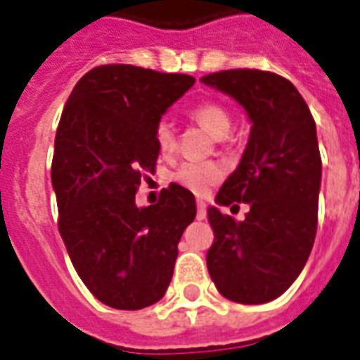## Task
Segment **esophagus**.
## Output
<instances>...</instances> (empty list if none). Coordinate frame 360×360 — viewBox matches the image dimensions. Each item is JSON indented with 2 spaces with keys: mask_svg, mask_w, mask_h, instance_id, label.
Returning <instances> with one entry per match:
<instances>
[{
  "mask_svg": "<svg viewBox=\"0 0 360 360\" xmlns=\"http://www.w3.org/2000/svg\"><path fill=\"white\" fill-rule=\"evenodd\" d=\"M195 207H198V212H195V218H198V220H205V218H207V205H205V201L198 200V201H195Z\"/></svg>",
  "mask_w": 360,
  "mask_h": 360,
  "instance_id": "34e87169",
  "label": "esophagus"
}]
</instances>
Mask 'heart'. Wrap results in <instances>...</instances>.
Listing matches in <instances>:
<instances>
[{
	"instance_id": "1",
	"label": "heart",
	"mask_w": 360,
	"mask_h": 360,
	"mask_svg": "<svg viewBox=\"0 0 360 360\" xmlns=\"http://www.w3.org/2000/svg\"><path fill=\"white\" fill-rule=\"evenodd\" d=\"M190 116L195 124H200L203 129L209 131L214 139L224 140L233 129V116L229 109L220 101H203L195 105L190 110ZM155 144L162 155H170L175 150V127L170 120H159L153 131ZM226 175V166L218 160H203V162H183V165L174 172L172 179L181 185L183 188L194 192V194H203L210 185H214Z\"/></svg>"
}]
</instances>
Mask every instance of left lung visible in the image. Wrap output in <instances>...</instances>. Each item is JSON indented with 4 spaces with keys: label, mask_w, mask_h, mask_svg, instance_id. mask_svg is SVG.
I'll return each mask as SVG.
<instances>
[{
    "label": "left lung",
    "mask_w": 360,
    "mask_h": 360,
    "mask_svg": "<svg viewBox=\"0 0 360 360\" xmlns=\"http://www.w3.org/2000/svg\"><path fill=\"white\" fill-rule=\"evenodd\" d=\"M200 81L233 96L253 124L240 165L216 195L226 207L250 203L246 220L216 207L207 212L214 231L207 251L210 279L231 302H271L296 281L316 236V124L296 86L274 72L221 70Z\"/></svg>",
    "instance_id": "8db88e82"
}]
</instances>
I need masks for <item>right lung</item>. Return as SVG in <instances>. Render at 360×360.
Listing matches in <instances>:
<instances>
[{"instance_id": "1", "label": "right lung", "mask_w": 360, "mask_h": 360, "mask_svg": "<svg viewBox=\"0 0 360 360\" xmlns=\"http://www.w3.org/2000/svg\"><path fill=\"white\" fill-rule=\"evenodd\" d=\"M195 79L131 64L96 66L79 79L55 134L51 183L58 233L77 276L99 302L139 311L165 296L177 244L195 218L192 192L170 185L139 209L155 172V125Z\"/></svg>"}]
</instances>
